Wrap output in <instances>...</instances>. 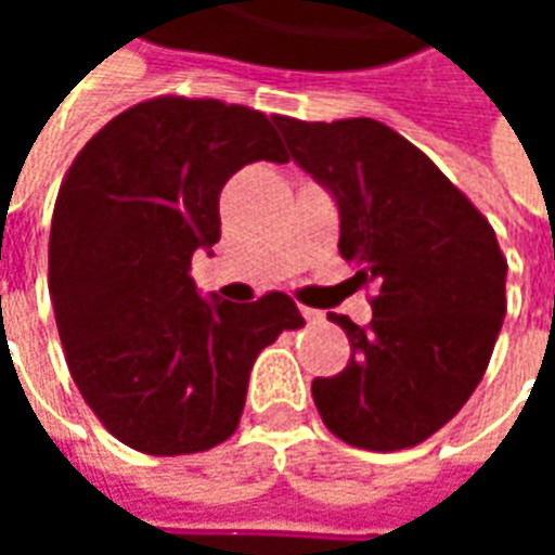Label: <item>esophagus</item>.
<instances>
[{
  "instance_id": "34e87169",
  "label": "esophagus",
  "mask_w": 555,
  "mask_h": 555,
  "mask_svg": "<svg viewBox=\"0 0 555 555\" xmlns=\"http://www.w3.org/2000/svg\"><path fill=\"white\" fill-rule=\"evenodd\" d=\"M302 318H306L309 324H321V321H324V312H318V309H309V306H302Z\"/></svg>"
}]
</instances>
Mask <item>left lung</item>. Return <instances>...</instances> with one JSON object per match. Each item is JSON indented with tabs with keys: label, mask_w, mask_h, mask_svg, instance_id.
I'll return each instance as SVG.
<instances>
[{
	"label": "left lung",
	"mask_w": 555,
	"mask_h": 555,
	"mask_svg": "<svg viewBox=\"0 0 555 555\" xmlns=\"http://www.w3.org/2000/svg\"><path fill=\"white\" fill-rule=\"evenodd\" d=\"M291 157L333 193L338 253L374 288L372 324L348 333L350 362L314 377L312 398L338 440L369 452L425 442L476 392L505 318L496 234L413 142L374 118L273 115Z\"/></svg>",
	"instance_id": "obj_1"
}]
</instances>
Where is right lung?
I'll return each instance as SVG.
<instances>
[{"label": "right lung", "mask_w": 555, "mask_h": 555, "mask_svg": "<svg viewBox=\"0 0 555 555\" xmlns=\"http://www.w3.org/2000/svg\"><path fill=\"white\" fill-rule=\"evenodd\" d=\"M255 159L288 163L270 118L159 94L101 127L59 186L50 297L67 369L103 428L145 454L207 452L237 430L258 353L300 330L297 302L202 300L195 249L219 193Z\"/></svg>", "instance_id": "1"}]
</instances>
